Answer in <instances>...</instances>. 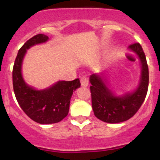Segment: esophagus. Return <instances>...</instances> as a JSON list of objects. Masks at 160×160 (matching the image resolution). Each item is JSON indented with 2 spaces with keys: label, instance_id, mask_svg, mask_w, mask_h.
Wrapping results in <instances>:
<instances>
[{
  "label": "esophagus",
  "instance_id": "obj_1",
  "mask_svg": "<svg viewBox=\"0 0 160 160\" xmlns=\"http://www.w3.org/2000/svg\"><path fill=\"white\" fill-rule=\"evenodd\" d=\"M80 82H81V86H89V80L86 77H82L80 79Z\"/></svg>",
  "mask_w": 160,
  "mask_h": 160
}]
</instances>
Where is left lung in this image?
<instances>
[{
	"label": "left lung",
	"instance_id": "1",
	"mask_svg": "<svg viewBox=\"0 0 160 160\" xmlns=\"http://www.w3.org/2000/svg\"><path fill=\"white\" fill-rule=\"evenodd\" d=\"M128 50L136 55L141 65L138 84L132 91L117 94L111 89L105 78L106 73L93 74L89 78L94 114L108 123L124 122L133 117L144 102L148 92L149 71L142 47L138 43H134L128 47Z\"/></svg>",
	"mask_w": 160,
	"mask_h": 160
}]
</instances>
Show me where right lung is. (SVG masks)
Wrapping results in <instances>:
<instances>
[{
  "label": "right lung",
  "mask_w": 160,
  "mask_h": 160,
  "mask_svg": "<svg viewBox=\"0 0 160 160\" xmlns=\"http://www.w3.org/2000/svg\"><path fill=\"white\" fill-rule=\"evenodd\" d=\"M49 37L39 34L29 39L19 50L12 69V84L16 100L23 111L40 124L56 123L69 111L73 92L80 86L79 79L58 80L43 89L28 85L22 75V63L27 50L35 45L47 43Z\"/></svg>",
  "instance_id": "obj_1"
}]
</instances>
